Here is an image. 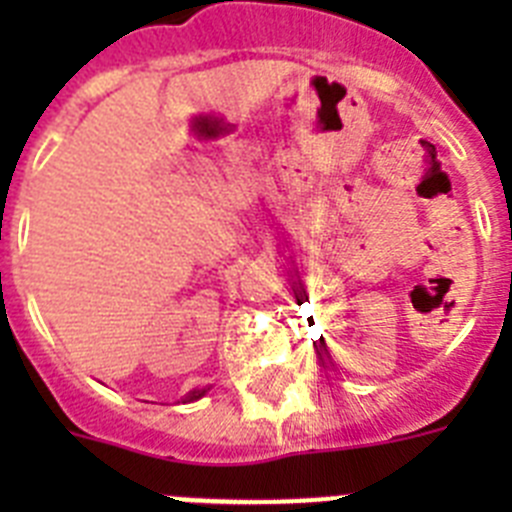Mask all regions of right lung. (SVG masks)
I'll list each match as a JSON object with an SVG mask.
<instances>
[{
    "instance_id": "add662e5",
    "label": "right lung",
    "mask_w": 512,
    "mask_h": 512,
    "mask_svg": "<svg viewBox=\"0 0 512 512\" xmlns=\"http://www.w3.org/2000/svg\"><path fill=\"white\" fill-rule=\"evenodd\" d=\"M205 395V390H194V392H189L187 395V402H194V400H200V397Z\"/></svg>"
}]
</instances>
